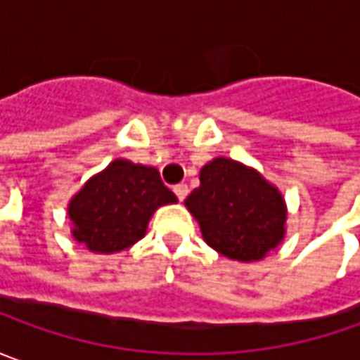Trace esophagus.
<instances>
[{"label": "esophagus", "instance_id": "obj_1", "mask_svg": "<svg viewBox=\"0 0 360 360\" xmlns=\"http://www.w3.org/2000/svg\"><path fill=\"white\" fill-rule=\"evenodd\" d=\"M188 192H190V190H188V184H176V186H174V194L178 196V200H184L188 196Z\"/></svg>", "mask_w": 360, "mask_h": 360}]
</instances>
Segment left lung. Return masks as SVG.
<instances>
[{
	"mask_svg": "<svg viewBox=\"0 0 360 360\" xmlns=\"http://www.w3.org/2000/svg\"><path fill=\"white\" fill-rule=\"evenodd\" d=\"M186 206L206 244L234 260H260L283 240L286 206L281 192L234 160L206 164Z\"/></svg>",
	"mask_w": 360,
	"mask_h": 360,
	"instance_id": "obj_1",
	"label": "left lung"
}]
</instances>
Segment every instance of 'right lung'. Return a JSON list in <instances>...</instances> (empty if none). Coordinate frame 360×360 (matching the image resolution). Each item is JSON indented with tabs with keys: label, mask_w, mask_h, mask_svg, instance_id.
Returning a JSON list of instances; mask_svg holds the SVG:
<instances>
[{
	"label": "right lung",
	"mask_w": 360,
	"mask_h": 360,
	"mask_svg": "<svg viewBox=\"0 0 360 360\" xmlns=\"http://www.w3.org/2000/svg\"><path fill=\"white\" fill-rule=\"evenodd\" d=\"M172 202L176 194L164 186L156 168L114 160L70 202L72 234L91 252H120L144 236L158 206Z\"/></svg>",
	"instance_id": "obj_1"
}]
</instances>
